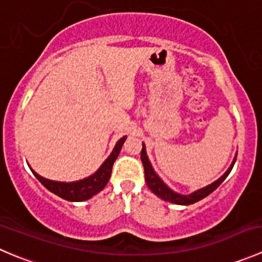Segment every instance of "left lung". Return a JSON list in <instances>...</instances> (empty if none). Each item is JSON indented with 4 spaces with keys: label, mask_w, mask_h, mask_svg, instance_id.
<instances>
[{
    "label": "left lung",
    "mask_w": 262,
    "mask_h": 262,
    "mask_svg": "<svg viewBox=\"0 0 262 262\" xmlns=\"http://www.w3.org/2000/svg\"><path fill=\"white\" fill-rule=\"evenodd\" d=\"M235 159H237V155L234 156V159H233L232 164H230V166L228 167L227 171H225L219 179L212 182L211 184L206 185V187L201 188V189L194 190V192L189 193V194H180V193L175 192V190H172L171 188L167 187L166 183H165L164 180L157 175V172L155 171L154 167H152L151 165V161H149L148 156H147V151H146V146H144V143H142V151H141V160L144 167V177H146V183L147 185H148L149 189H151L157 197L164 200V201L171 202V204H175V205H183V206L194 204V202L205 199V197H207L210 193L214 192V190L216 189V188L219 187L225 179H227L229 172L232 171L233 166H234L235 164Z\"/></svg>",
    "instance_id": "8db88e82"
}]
</instances>
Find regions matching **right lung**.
Listing matches in <instances>:
<instances>
[{"mask_svg":"<svg viewBox=\"0 0 262 262\" xmlns=\"http://www.w3.org/2000/svg\"><path fill=\"white\" fill-rule=\"evenodd\" d=\"M126 136L119 139L116 142L115 147H114L113 152L110 156L103 161V164L98 167L97 171L93 172L90 177L84 178V179L75 180V182H57V180H51L47 178L40 177L39 174L34 171L30 167L34 177L47 188L50 192L55 193L56 195L61 197V199L67 200L70 202H82L85 200L92 199L93 195L100 193L103 188L107 184L108 179L111 177V170H113V165L115 160L118 159L120 149L123 147L124 142H125Z\"/></svg>","mask_w":262,"mask_h":262,"instance_id":"obj_1","label":"right lung"}]
</instances>
